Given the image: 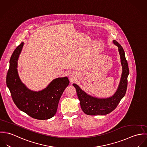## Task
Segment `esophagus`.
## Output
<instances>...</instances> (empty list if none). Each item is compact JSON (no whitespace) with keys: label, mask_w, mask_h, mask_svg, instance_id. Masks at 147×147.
<instances>
[{"label":"esophagus","mask_w":147,"mask_h":147,"mask_svg":"<svg viewBox=\"0 0 147 147\" xmlns=\"http://www.w3.org/2000/svg\"><path fill=\"white\" fill-rule=\"evenodd\" d=\"M74 73H72L70 74V76H71V78H73V77H74Z\"/></svg>","instance_id":"1"}]
</instances>
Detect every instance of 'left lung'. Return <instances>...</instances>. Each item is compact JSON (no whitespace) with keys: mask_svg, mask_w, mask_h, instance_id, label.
Segmentation results:
<instances>
[{"mask_svg":"<svg viewBox=\"0 0 147 147\" xmlns=\"http://www.w3.org/2000/svg\"><path fill=\"white\" fill-rule=\"evenodd\" d=\"M113 42L114 45L117 47L122 66L120 80L117 90L114 95L106 98L94 97L87 94L77 84H73L76 89L81 109L88 115H104L110 113L116 109L119 102L124 96L126 92L128 82L127 78L129 74L128 63L122 47L116 40H113Z\"/></svg>","mask_w":147,"mask_h":147,"instance_id":"1","label":"left lung"}]
</instances>
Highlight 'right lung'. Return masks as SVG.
I'll use <instances>...</instances> for the list:
<instances>
[{"mask_svg": "<svg viewBox=\"0 0 147 147\" xmlns=\"http://www.w3.org/2000/svg\"><path fill=\"white\" fill-rule=\"evenodd\" d=\"M23 45L24 42H22L11 56L7 74V86L19 110L36 119H49L57 112L59 99L69 84V79L67 77L57 78L46 88L38 91L28 88L22 82L18 71V61Z\"/></svg>", "mask_w": 147, "mask_h": 147, "instance_id": "right-lung-1", "label": "right lung"}]
</instances>
